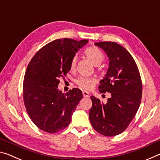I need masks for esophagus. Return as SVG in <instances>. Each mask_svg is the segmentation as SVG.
I'll use <instances>...</instances> for the list:
<instances>
[{
  "mask_svg": "<svg viewBox=\"0 0 160 160\" xmlns=\"http://www.w3.org/2000/svg\"><path fill=\"white\" fill-rule=\"evenodd\" d=\"M82 94H83V97H85V98H88V97H90V94L86 91H82Z\"/></svg>",
  "mask_w": 160,
  "mask_h": 160,
  "instance_id": "obj_1",
  "label": "esophagus"
}]
</instances>
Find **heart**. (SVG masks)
I'll return each mask as SVG.
<instances>
[{"instance_id": "1", "label": "heart", "mask_w": 160, "mask_h": 160, "mask_svg": "<svg viewBox=\"0 0 160 160\" xmlns=\"http://www.w3.org/2000/svg\"><path fill=\"white\" fill-rule=\"evenodd\" d=\"M84 54L86 58L94 66H99L102 63L104 59V55L99 48L94 46L89 47L84 50ZM77 58L73 57L70 63V70H74L76 68ZM96 78L93 77H80L76 80L77 85L81 89L85 90H90L93 88L94 84L96 83Z\"/></svg>"}]
</instances>
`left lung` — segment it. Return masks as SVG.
Wrapping results in <instances>:
<instances>
[{"instance_id":"1","label":"left lung","mask_w":160,"mask_h":160,"mask_svg":"<svg viewBox=\"0 0 160 160\" xmlns=\"http://www.w3.org/2000/svg\"><path fill=\"white\" fill-rule=\"evenodd\" d=\"M109 58V66L99 91L110 92L106 104L91 96L92 106L89 117L92 126L104 136H114L123 132L135 117L142 98V85L136 63L128 51L117 43L101 42Z\"/></svg>"}]
</instances>
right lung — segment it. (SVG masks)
<instances>
[{"instance_id":"add662e5","label":"right lung","mask_w":160,"mask_h":160,"mask_svg":"<svg viewBox=\"0 0 160 160\" xmlns=\"http://www.w3.org/2000/svg\"><path fill=\"white\" fill-rule=\"evenodd\" d=\"M88 39H59L44 46L33 56L23 81V100L29 118L42 131L56 133L69 125L82 98L80 89L67 93L57 89L70 71V63Z\"/></svg>"}]
</instances>
